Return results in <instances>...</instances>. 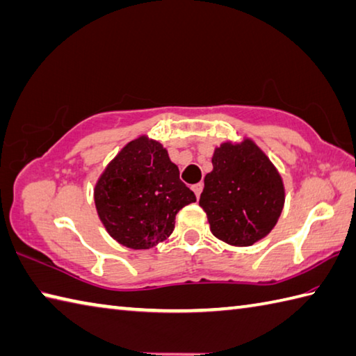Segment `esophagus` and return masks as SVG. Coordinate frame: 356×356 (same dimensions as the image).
I'll list each match as a JSON object with an SVG mask.
<instances>
[{"mask_svg": "<svg viewBox=\"0 0 356 356\" xmlns=\"http://www.w3.org/2000/svg\"><path fill=\"white\" fill-rule=\"evenodd\" d=\"M202 188H204V184H195L191 186V190L195 191V195H196V197H199L200 196V193H202Z\"/></svg>", "mask_w": 356, "mask_h": 356, "instance_id": "34e87169", "label": "esophagus"}]
</instances>
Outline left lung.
Returning <instances> with one entry per match:
<instances>
[{
  "label": "left lung",
  "mask_w": 356,
  "mask_h": 356,
  "mask_svg": "<svg viewBox=\"0 0 356 356\" xmlns=\"http://www.w3.org/2000/svg\"><path fill=\"white\" fill-rule=\"evenodd\" d=\"M199 205L210 230L232 245H252L274 229L285 204L279 171L249 138L222 143L211 159Z\"/></svg>",
  "instance_id": "obj_1"
}]
</instances>
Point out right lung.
<instances>
[{
    "label": "right lung",
    "mask_w": 356,
    "mask_h": 356,
    "mask_svg": "<svg viewBox=\"0 0 356 356\" xmlns=\"http://www.w3.org/2000/svg\"><path fill=\"white\" fill-rule=\"evenodd\" d=\"M196 196L159 141L132 140L95 186L98 216L113 240L131 249H151L174 230V219Z\"/></svg>",
    "instance_id": "1"
}]
</instances>
